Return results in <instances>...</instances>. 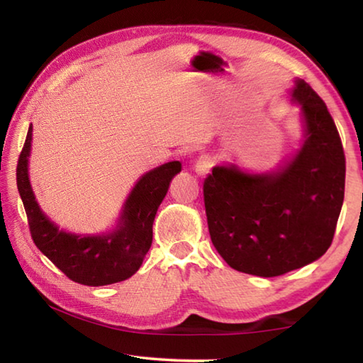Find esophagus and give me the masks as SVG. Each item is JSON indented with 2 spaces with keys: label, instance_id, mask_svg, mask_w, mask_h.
<instances>
[{
  "label": "esophagus",
  "instance_id": "obj_1",
  "mask_svg": "<svg viewBox=\"0 0 363 363\" xmlns=\"http://www.w3.org/2000/svg\"><path fill=\"white\" fill-rule=\"evenodd\" d=\"M211 167H213V158L210 155H201L195 162L194 169L199 176H206L208 173H210Z\"/></svg>",
  "mask_w": 363,
  "mask_h": 363
}]
</instances>
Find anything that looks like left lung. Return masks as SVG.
<instances>
[{"instance_id": "8db88e82", "label": "left lung", "mask_w": 363, "mask_h": 363, "mask_svg": "<svg viewBox=\"0 0 363 363\" xmlns=\"http://www.w3.org/2000/svg\"><path fill=\"white\" fill-rule=\"evenodd\" d=\"M293 83L288 96L303 123L298 149L264 173L216 164L203 184L214 248L232 269L257 277L323 256L344 200L346 158L335 121L304 79Z\"/></svg>"}]
</instances>
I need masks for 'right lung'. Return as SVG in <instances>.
Masks as SVG:
<instances>
[{
	"label": "right lung",
	"mask_w": 363,
	"mask_h": 363,
	"mask_svg": "<svg viewBox=\"0 0 363 363\" xmlns=\"http://www.w3.org/2000/svg\"><path fill=\"white\" fill-rule=\"evenodd\" d=\"M32 133L33 128L30 125L17 163V189L36 247L77 284L104 286L130 279L143 266L150 250L157 210L168 192L171 179L181 173V162L160 164L140 176L110 230L73 233L59 229L36 200L28 174Z\"/></svg>",
	"instance_id": "obj_1"
}]
</instances>
